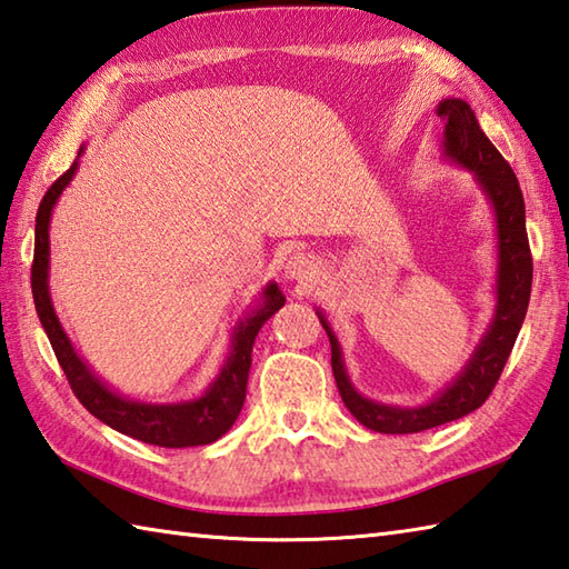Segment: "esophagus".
<instances>
[{
	"label": "esophagus",
	"instance_id": "1",
	"mask_svg": "<svg viewBox=\"0 0 569 569\" xmlns=\"http://www.w3.org/2000/svg\"><path fill=\"white\" fill-rule=\"evenodd\" d=\"M318 263L310 253H293L291 259L286 261V278H291L300 288H308L316 283L318 278Z\"/></svg>",
	"mask_w": 569,
	"mask_h": 569
}]
</instances>
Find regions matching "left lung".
<instances>
[{"mask_svg":"<svg viewBox=\"0 0 569 569\" xmlns=\"http://www.w3.org/2000/svg\"><path fill=\"white\" fill-rule=\"evenodd\" d=\"M437 116L443 120V154L447 160L471 170L476 182L496 211L498 229V278H496V313L486 336L478 342L471 360L456 375V380L421 407H389L372 402L352 387L345 372L342 352L336 332L328 320L318 313L326 328L332 350V375L340 389V397L350 415L367 429L380 433H417L461 419L481 407L493 392L500 372L513 350L522 320L528 313L530 286H532V256L526 231V202L516 172L503 160L493 142L486 138L476 120L471 106L461 98L441 100Z\"/></svg>","mask_w":569,"mask_h":569,"instance_id":"left-lung-1","label":"left lung"}]
</instances>
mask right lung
Here are the masks:
<instances>
[{
    "label": "right lung",
    "instance_id": "1",
    "mask_svg": "<svg viewBox=\"0 0 569 569\" xmlns=\"http://www.w3.org/2000/svg\"><path fill=\"white\" fill-rule=\"evenodd\" d=\"M76 170L78 160L49 187V192L41 199L37 211V229H33L31 263L33 306H37L39 320L43 330H47L66 380H69L78 402L91 411L96 419L103 421L110 429L126 433V437L164 449L204 447V443L217 441L237 421L243 399H247L253 340L259 336L263 322L286 303L281 288L276 283L266 286L259 308H253L247 318L237 322V328L231 332L229 358L202 397L174 405L132 402V399L120 397L106 382H100L91 367L78 358L69 336H66L59 318H56L49 296V221L56 199L69 187Z\"/></svg>",
    "mask_w": 569,
    "mask_h": 569
}]
</instances>
